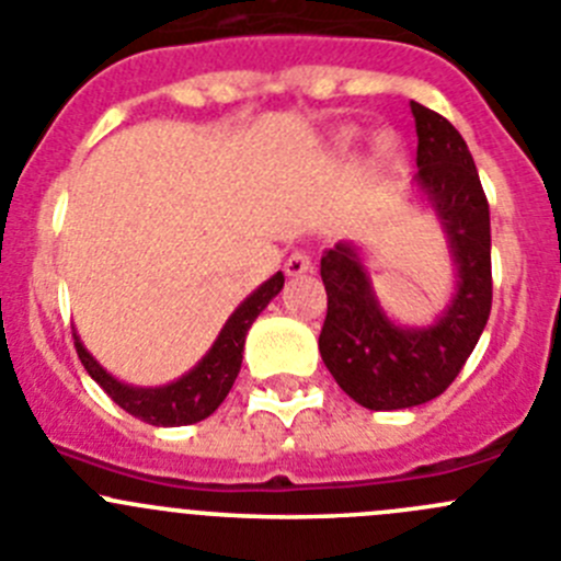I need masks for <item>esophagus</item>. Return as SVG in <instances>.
Instances as JSON below:
<instances>
[{
  "mask_svg": "<svg viewBox=\"0 0 561 561\" xmlns=\"http://www.w3.org/2000/svg\"><path fill=\"white\" fill-rule=\"evenodd\" d=\"M310 271H312V260L307 251H293V254L285 260L287 276H301V274H310Z\"/></svg>",
  "mask_w": 561,
  "mask_h": 561,
  "instance_id": "esophagus-1",
  "label": "esophagus"
}]
</instances>
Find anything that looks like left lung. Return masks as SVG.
<instances>
[{
    "mask_svg": "<svg viewBox=\"0 0 561 561\" xmlns=\"http://www.w3.org/2000/svg\"><path fill=\"white\" fill-rule=\"evenodd\" d=\"M417 133L415 202L432 209L454 265V290L432 323L407 327L379 301L365 249L340 240L321 256L329 307L318 348L345 396L376 412L410 410L446 390L493 307L490 207L468 144L451 122L410 102Z\"/></svg>",
    "mask_w": 561,
    "mask_h": 561,
    "instance_id": "1",
    "label": "left lung"
}]
</instances>
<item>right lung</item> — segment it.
<instances>
[{"label":"right lung","mask_w":561,"mask_h":561,"mask_svg":"<svg viewBox=\"0 0 561 561\" xmlns=\"http://www.w3.org/2000/svg\"><path fill=\"white\" fill-rule=\"evenodd\" d=\"M282 285H285V274L276 271L271 279H265L254 293H249L234 307L232 316L227 318V323L218 332L216 343L207 348V354L187 374L169 381V385L140 387L115 379L88 352L85 343H82L75 329L77 354H80L82 365L91 374V379L107 392L115 404L127 410L129 415L140 417V421L151 423V426H187V423H198L213 415L221 407V401L227 399V392L232 390L234 379L240 374V363H243L245 334H249L256 316L271 305V298L279 296Z\"/></svg>","instance_id":"right-lung-1"}]
</instances>
